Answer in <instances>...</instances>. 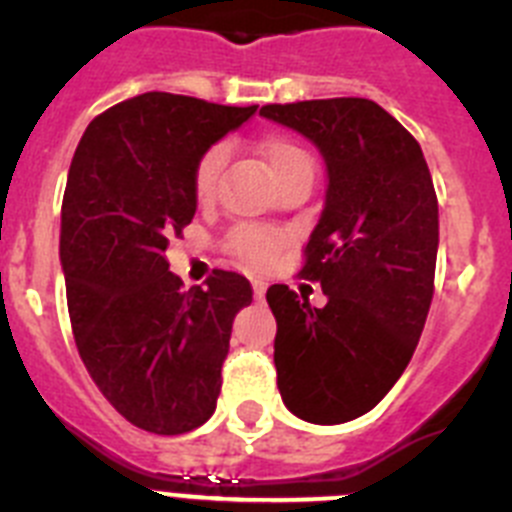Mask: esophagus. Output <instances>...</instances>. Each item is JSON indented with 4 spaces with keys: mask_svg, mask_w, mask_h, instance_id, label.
Segmentation results:
<instances>
[{
    "mask_svg": "<svg viewBox=\"0 0 512 512\" xmlns=\"http://www.w3.org/2000/svg\"><path fill=\"white\" fill-rule=\"evenodd\" d=\"M264 295H266V284L261 282V279H253V297H256V300H264Z\"/></svg>",
    "mask_w": 512,
    "mask_h": 512,
    "instance_id": "1",
    "label": "esophagus"
}]
</instances>
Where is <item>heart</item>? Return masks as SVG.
<instances>
[{"label": "heart", "instance_id": "b5f03b06", "mask_svg": "<svg viewBox=\"0 0 512 512\" xmlns=\"http://www.w3.org/2000/svg\"><path fill=\"white\" fill-rule=\"evenodd\" d=\"M261 153H264L266 164H269L271 174L277 176L279 184L287 182L289 176L312 169V161L305 148L292 138H284V135L266 138L261 143ZM225 158H228V148L223 143H217V146L207 148L200 156V161H197V166H194V197L202 205L215 197L217 179H220V171L225 166ZM282 246L284 233L274 228H264V225H238L225 238V248L241 261H246V264L256 266V269H264V266H269L271 261L277 259Z\"/></svg>", "mask_w": 512, "mask_h": 512}]
</instances>
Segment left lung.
Listing matches in <instances>:
<instances>
[{
    "instance_id": "1",
    "label": "left lung",
    "mask_w": 512,
    "mask_h": 512,
    "mask_svg": "<svg viewBox=\"0 0 512 512\" xmlns=\"http://www.w3.org/2000/svg\"><path fill=\"white\" fill-rule=\"evenodd\" d=\"M261 115L310 138L328 166L300 269L328 302L310 307L287 284L266 292L279 395L307 423H346L369 413L413 359L433 300L436 189L418 140L372 99L264 104Z\"/></svg>"
}]
</instances>
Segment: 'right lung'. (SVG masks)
<instances>
[{
	"label": "right lung",
	"mask_w": 512,
	"mask_h": 512,
	"mask_svg": "<svg viewBox=\"0 0 512 512\" xmlns=\"http://www.w3.org/2000/svg\"><path fill=\"white\" fill-rule=\"evenodd\" d=\"M256 112L146 92L89 122L61 207V264L76 348L112 408L179 436L215 413L238 310L253 289L215 269L182 289L166 248L197 212L194 166Z\"/></svg>",
	"instance_id": "add662e5"
}]
</instances>
